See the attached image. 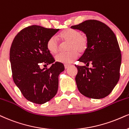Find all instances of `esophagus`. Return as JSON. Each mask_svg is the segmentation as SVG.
I'll return each instance as SVG.
<instances>
[{"instance_id": "esophagus-1", "label": "esophagus", "mask_w": 129, "mask_h": 129, "mask_svg": "<svg viewBox=\"0 0 129 129\" xmlns=\"http://www.w3.org/2000/svg\"><path fill=\"white\" fill-rule=\"evenodd\" d=\"M71 66V64H64V68L66 69H68V68Z\"/></svg>"}]
</instances>
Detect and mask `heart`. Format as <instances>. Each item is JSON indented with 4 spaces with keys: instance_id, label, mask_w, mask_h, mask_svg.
Listing matches in <instances>:
<instances>
[{
    "instance_id": "heart-1",
    "label": "heart",
    "mask_w": 129,
    "mask_h": 129,
    "mask_svg": "<svg viewBox=\"0 0 129 129\" xmlns=\"http://www.w3.org/2000/svg\"><path fill=\"white\" fill-rule=\"evenodd\" d=\"M58 38L63 43H68L66 53H60L55 56V60L63 64H69L78 57V52L83 53L88 48V41L85 35H81L78 31L74 29H66L58 35ZM47 48L51 54H55L59 50V44L54 36L48 39Z\"/></svg>"
}]
</instances>
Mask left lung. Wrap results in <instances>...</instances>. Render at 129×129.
<instances>
[{
    "mask_svg": "<svg viewBox=\"0 0 129 129\" xmlns=\"http://www.w3.org/2000/svg\"><path fill=\"white\" fill-rule=\"evenodd\" d=\"M71 28L82 31L88 39L87 50L78 61L93 67L77 66L75 81L79 91L89 98L100 99L108 96L118 83L121 54L112 30L98 20H87Z\"/></svg>",
    "mask_w": 129,
    "mask_h": 129,
    "instance_id": "8db88e82",
    "label": "left lung"
}]
</instances>
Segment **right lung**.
<instances>
[{
  "instance_id": "add662e5",
  "label": "right lung",
  "mask_w": 129,
  "mask_h": 129,
  "mask_svg": "<svg viewBox=\"0 0 129 129\" xmlns=\"http://www.w3.org/2000/svg\"><path fill=\"white\" fill-rule=\"evenodd\" d=\"M59 29L33 25L16 35L10 49L12 77L27 100L37 104L50 101L56 94L58 76L64 65L55 60L47 50V42ZM42 63L52 65L41 69Z\"/></svg>"
}]
</instances>
